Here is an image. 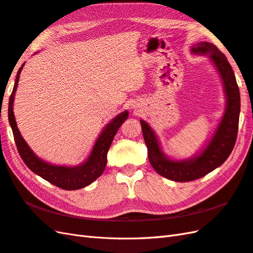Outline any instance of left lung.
Wrapping results in <instances>:
<instances>
[{"mask_svg":"<svg viewBox=\"0 0 253 253\" xmlns=\"http://www.w3.org/2000/svg\"><path fill=\"white\" fill-rule=\"evenodd\" d=\"M191 51L209 54L222 78L226 94V109L215 133L204 150L193 159L173 161L166 158L160 148L155 132L144 120H140L145 143L148 148V159L159 175L178 182L192 181L204 177L229 158L236 143L240 94L232 66L225 55L211 42H202L191 48Z\"/></svg>","mask_w":253,"mask_h":253,"instance_id":"left-lung-1","label":"left lung"}]
</instances>
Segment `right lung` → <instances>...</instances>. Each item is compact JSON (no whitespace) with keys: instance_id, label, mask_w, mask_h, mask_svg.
I'll return each mask as SVG.
<instances>
[{"instance_id":"obj_1","label":"right lung","mask_w":253,"mask_h":253,"mask_svg":"<svg viewBox=\"0 0 253 253\" xmlns=\"http://www.w3.org/2000/svg\"><path fill=\"white\" fill-rule=\"evenodd\" d=\"M20 66L19 71L17 73L16 83L14 85L13 92H11L8 103V120L10 123L11 130H13L15 143L17 146L18 152L26 163L28 168L35 173L36 175L44 178L45 180L54 184L55 187L61 188L63 190H78L87 187L88 184L93 182L96 178L100 177L105 169L107 163V152L109 147L113 143L115 135L118 131V128L127 119L128 113L123 112L118 115L116 118L110 121V123L105 126L103 132L98 136L96 143L92 149L90 157L84 164L75 166V168H70V166H59V165H51L46 163L36 157L33 151L30 149V147L27 145L26 141L20 135L19 130H18L17 123L14 116V97L15 92L19 82V75L23 67Z\"/></svg>"}]
</instances>
